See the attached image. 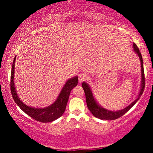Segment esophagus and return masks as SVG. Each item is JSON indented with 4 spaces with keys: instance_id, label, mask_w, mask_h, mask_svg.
I'll list each match as a JSON object with an SVG mask.
<instances>
[{
    "instance_id": "esophagus-1",
    "label": "esophagus",
    "mask_w": 153,
    "mask_h": 153,
    "mask_svg": "<svg viewBox=\"0 0 153 153\" xmlns=\"http://www.w3.org/2000/svg\"><path fill=\"white\" fill-rule=\"evenodd\" d=\"M87 79H88V76L86 74H85V73H80V74H79L78 80L80 82L85 81V80H86Z\"/></svg>"
}]
</instances>
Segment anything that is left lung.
Returning a JSON list of instances; mask_svg holds the SVG:
<instances>
[{
  "mask_svg": "<svg viewBox=\"0 0 153 153\" xmlns=\"http://www.w3.org/2000/svg\"><path fill=\"white\" fill-rule=\"evenodd\" d=\"M133 48H134V52L138 54L139 57L140 59V62H141V72H142V84H141V89H140V94H139L138 98L135 101H133L130 105L126 107L125 108L117 111H112L107 110L106 108H103V107L99 106L97 102L95 100L94 96H93L92 91H91L90 87L88 85L86 82H83L82 83V88H83L84 92L85 95V99H86L87 106L88 109L90 110L93 115L96 118H99L101 119H105V120H114L119 118V117H122L124 114H126L130 108L132 107L137 101L140 99V96L143 94L144 89L145 86V73H144V68H143V59L142 57L141 52H140V50L136 45V44H133Z\"/></svg>",
  "mask_w": 153,
  "mask_h": 153,
  "instance_id": "left-lung-1",
  "label": "left lung"
}]
</instances>
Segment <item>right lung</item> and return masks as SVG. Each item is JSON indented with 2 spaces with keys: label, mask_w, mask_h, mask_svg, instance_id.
Here are the masks:
<instances>
[{
  "label": "right lung",
  "mask_w": 153,
  "mask_h": 153,
  "mask_svg": "<svg viewBox=\"0 0 153 153\" xmlns=\"http://www.w3.org/2000/svg\"><path fill=\"white\" fill-rule=\"evenodd\" d=\"M15 61L16 57H14L13 64H12L11 74H10V92H11L12 97H13L16 103L18 105L19 107H20L21 109L24 113H26V114H28L31 118L35 119L36 121H38V122L43 123L50 122L59 118L65 110L71 91L73 88L78 85V76L69 79L66 82L57 100L51 106L43 108H33V107L26 106V104H24L21 101L16 94L14 86V80H13L14 79L13 75H14Z\"/></svg>",
  "instance_id": "obj_1"
}]
</instances>
